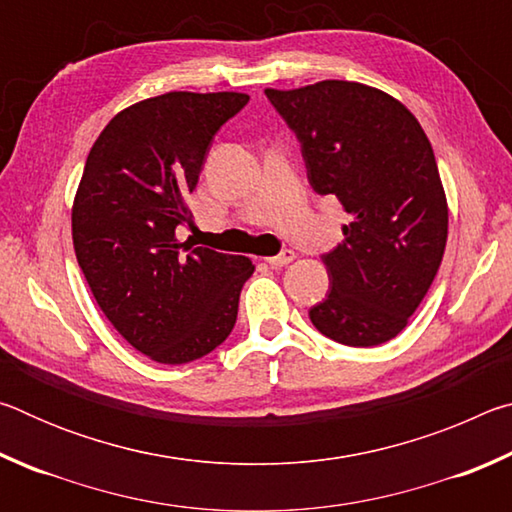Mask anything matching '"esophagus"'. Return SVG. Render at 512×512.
<instances>
[{"instance_id":"34e87169","label":"esophagus","mask_w":512,"mask_h":512,"mask_svg":"<svg viewBox=\"0 0 512 512\" xmlns=\"http://www.w3.org/2000/svg\"><path fill=\"white\" fill-rule=\"evenodd\" d=\"M293 259H296V253H293V250H282L280 255H273V257H266L264 262L266 264H271V266H275V268H280V266H287V264H291Z\"/></svg>"}]
</instances>
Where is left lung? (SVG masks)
<instances>
[{"mask_svg": "<svg viewBox=\"0 0 512 512\" xmlns=\"http://www.w3.org/2000/svg\"><path fill=\"white\" fill-rule=\"evenodd\" d=\"M266 97L302 144L311 187L350 214L323 257L332 289L309 309L320 334L352 348L395 339L427 296L447 244V196L429 137L391 94L318 81Z\"/></svg>", "mask_w": 512, "mask_h": 512, "instance_id": "obj_1", "label": "left lung"}]
</instances>
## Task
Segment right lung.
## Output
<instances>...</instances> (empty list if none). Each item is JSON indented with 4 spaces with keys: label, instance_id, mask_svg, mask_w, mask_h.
Segmentation results:
<instances>
[{
    "label": "right lung",
    "instance_id": "add662e5",
    "mask_svg": "<svg viewBox=\"0 0 512 512\" xmlns=\"http://www.w3.org/2000/svg\"><path fill=\"white\" fill-rule=\"evenodd\" d=\"M244 92H167L117 112L92 144L72 205V241L112 327L151 361L180 366L228 339L248 257L180 241L212 137Z\"/></svg>",
    "mask_w": 512,
    "mask_h": 512
}]
</instances>
